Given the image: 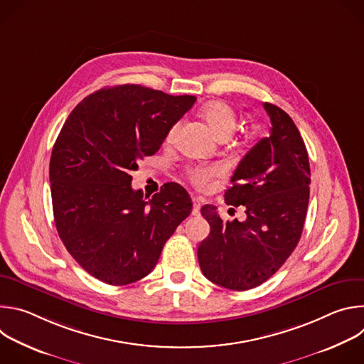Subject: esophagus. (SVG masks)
Here are the masks:
<instances>
[{
	"label": "esophagus",
	"instance_id": "obj_1",
	"mask_svg": "<svg viewBox=\"0 0 364 364\" xmlns=\"http://www.w3.org/2000/svg\"><path fill=\"white\" fill-rule=\"evenodd\" d=\"M201 209V201L198 198H193V216H197Z\"/></svg>",
	"mask_w": 364,
	"mask_h": 364
}]
</instances>
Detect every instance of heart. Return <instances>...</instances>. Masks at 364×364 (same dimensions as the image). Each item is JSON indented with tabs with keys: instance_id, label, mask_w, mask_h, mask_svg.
<instances>
[{
	"instance_id": "1",
	"label": "heart",
	"mask_w": 364,
	"mask_h": 364,
	"mask_svg": "<svg viewBox=\"0 0 364 364\" xmlns=\"http://www.w3.org/2000/svg\"><path fill=\"white\" fill-rule=\"evenodd\" d=\"M201 117L204 118L207 125L210 127V129L219 139H226L235 131L236 114L226 102L213 100V102L205 103L201 109ZM176 131H177V125L171 127V129L168 131V135H167L168 141L173 139ZM219 174H220V168L196 167L188 171V178L194 186H197L200 188H205V187H209L212 178Z\"/></svg>"
}]
</instances>
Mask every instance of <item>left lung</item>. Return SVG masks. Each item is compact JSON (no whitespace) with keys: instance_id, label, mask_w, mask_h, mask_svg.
<instances>
[{"instance_id":"1","label":"left lung","mask_w":364,"mask_h":364,"mask_svg":"<svg viewBox=\"0 0 364 364\" xmlns=\"http://www.w3.org/2000/svg\"><path fill=\"white\" fill-rule=\"evenodd\" d=\"M271 134L240 160L225 193L245 205L246 218L223 222L216 207H201L210 235L197 249L203 275L216 285L246 291L269 279L296 247L309 198L308 152L291 117L265 102Z\"/></svg>"}]
</instances>
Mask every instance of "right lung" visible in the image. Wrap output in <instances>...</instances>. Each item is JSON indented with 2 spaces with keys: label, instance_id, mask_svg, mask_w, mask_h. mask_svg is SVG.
<instances>
[{
  "label": "right lung",
  "instance_id": "1",
  "mask_svg": "<svg viewBox=\"0 0 364 364\" xmlns=\"http://www.w3.org/2000/svg\"><path fill=\"white\" fill-rule=\"evenodd\" d=\"M194 102L121 85L86 96L66 119L48 171L55 223L68 252L96 279L128 285L146 277L191 213L181 186L168 183L145 200L129 173L160 149Z\"/></svg>",
  "mask_w": 364,
  "mask_h": 364
}]
</instances>
